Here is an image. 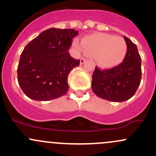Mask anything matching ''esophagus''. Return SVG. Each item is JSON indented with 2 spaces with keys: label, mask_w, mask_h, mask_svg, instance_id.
<instances>
[{
  "label": "esophagus",
  "mask_w": 156,
  "mask_h": 156,
  "mask_svg": "<svg viewBox=\"0 0 156 156\" xmlns=\"http://www.w3.org/2000/svg\"><path fill=\"white\" fill-rule=\"evenodd\" d=\"M85 61H87V59H85V58H81V60H80V64H81V65L83 64H84Z\"/></svg>",
  "instance_id": "obj_1"
}]
</instances>
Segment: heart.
<instances>
[{"mask_svg": "<svg viewBox=\"0 0 156 156\" xmlns=\"http://www.w3.org/2000/svg\"><path fill=\"white\" fill-rule=\"evenodd\" d=\"M85 54L95 58L99 66L104 69H112L124 61L127 45L122 37H115L105 33H95L84 37L81 42ZM75 47L82 48L78 44Z\"/></svg>", "mask_w": 156, "mask_h": 156, "instance_id": "1", "label": "heart"}]
</instances>
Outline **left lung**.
<instances>
[{
  "mask_svg": "<svg viewBox=\"0 0 156 156\" xmlns=\"http://www.w3.org/2000/svg\"><path fill=\"white\" fill-rule=\"evenodd\" d=\"M127 53L124 61L110 69L95 67L92 90L98 97L112 102H123L136 93L141 80V58L137 46L124 36Z\"/></svg>",
  "mask_w": 156,
  "mask_h": 156,
  "instance_id": "1",
  "label": "left lung"
}]
</instances>
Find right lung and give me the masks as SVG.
Returning <instances> with one entry per match:
<instances>
[{"label": "right lung", "mask_w": 156, "mask_h": 156, "mask_svg": "<svg viewBox=\"0 0 156 156\" xmlns=\"http://www.w3.org/2000/svg\"><path fill=\"white\" fill-rule=\"evenodd\" d=\"M78 32L50 28L26 46L18 66V81L24 94L35 101L58 98L68 91V75L80 61L68 50Z\"/></svg>", "instance_id": "obj_1"}]
</instances>
